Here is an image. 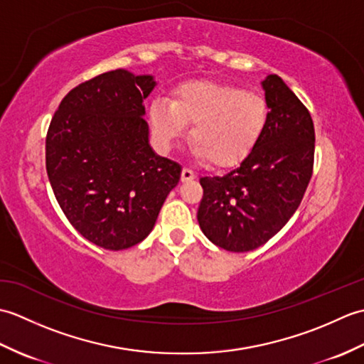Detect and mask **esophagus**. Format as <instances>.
I'll use <instances>...</instances> for the list:
<instances>
[{
  "mask_svg": "<svg viewBox=\"0 0 364 364\" xmlns=\"http://www.w3.org/2000/svg\"><path fill=\"white\" fill-rule=\"evenodd\" d=\"M196 176H197V173L194 172V170L189 168V167H183V170H181V181H191V180H194Z\"/></svg>",
  "mask_w": 364,
  "mask_h": 364,
  "instance_id": "34e87169",
  "label": "esophagus"
}]
</instances>
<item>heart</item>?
<instances>
[{
	"label": "heart",
	"instance_id": "heart-1",
	"mask_svg": "<svg viewBox=\"0 0 364 364\" xmlns=\"http://www.w3.org/2000/svg\"><path fill=\"white\" fill-rule=\"evenodd\" d=\"M269 106L259 92L230 84L192 82L178 89L175 102L156 100L150 107L153 133L170 146L192 125V153L214 166L241 161L259 141Z\"/></svg>",
	"mask_w": 364,
	"mask_h": 364
}]
</instances>
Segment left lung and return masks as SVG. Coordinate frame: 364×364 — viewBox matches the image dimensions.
I'll use <instances>...</instances> for the list:
<instances>
[{
  "instance_id": "1",
  "label": "left lung",
  "mask_w": 364,
  "mask_h": 364,
  "mask_svg": "<svg viewBox=\"0 0 364 364\" xmlns=\"http://www.w3.org/2000/svg\"><path fill=\"white\" fill-rule=\"evenodd\" d=\"M269 119L259 141L230 172L200 178V228L228 252H250L275 236L304 198L314 166L310 111L280 76L262 81Z\"/></svg>"
}]
</instances>
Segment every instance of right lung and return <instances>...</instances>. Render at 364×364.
I'll return each instance as SVG.
<instances>
[{"instance_id": "1", "label": "right lung", "mask_w": 364, "mask_h": 364, "mask_svg": "<svg viewBox=\"0 0 364 364\" xmlns=\"http://www.w3.org/2000/svg\"><path fill=\"white\" fill-rule=\"evenodd\" d=\"M153 76L112 70L63 98L45 139V164L60 210L78 233L106 250L150 235L181 176L154 154L144 120Z\"/></svg>"}]
</instances>
